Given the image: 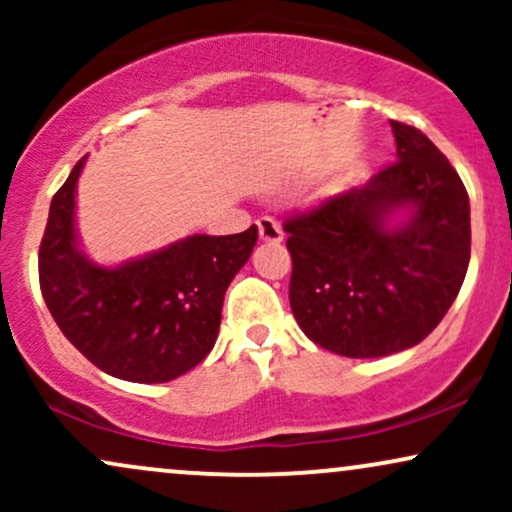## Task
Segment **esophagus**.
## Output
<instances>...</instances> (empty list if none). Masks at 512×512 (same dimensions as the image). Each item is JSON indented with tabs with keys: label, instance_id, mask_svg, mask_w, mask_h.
I'll return each instance as SVG.
<instances>
[{
	"label": "esophagus",
	"instance_id": "obj_1",
	"mask_svg": "<svg viewBox=\"0 0 512 512\" xmlns=\"http://www.w3.org/2000/svg\"><path fill=\"white\" fill-rule=\"evenodd\" d=\"M257 231H260V240H264V243H281L284 240V231H281L279 221L272 219V216L257 219Z\"/></svg>",
	"mask_w": 512,
	"mask_h": 512
}]
</instances>
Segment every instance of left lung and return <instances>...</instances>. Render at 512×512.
Listing matches in <instances>:
<instances>
[{"instance_id": "8db88e82", "label": "left lung", "mask_w": 512, "mask_h": 512, "mask_svg": "<svg viewBox=\"0 0 512 512\" xmlns=\"http://www.w3.org/2000/svg\"><path fill=\"white\" fill-rule=\"evenodd\" d=\"M390 125L392 166L284 223L293 317L305 337L349 358L424 342L460 293L472 250L457 170L424 132ZM399 210L405 219L392 224Z\"/></svg>"}]
</instances>
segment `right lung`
Returning <instances> with one entry per match:
<instances>
[{
	"mask_svg": "<svg viewBox=\"0 0 512 512\" xmlns=\"http://www.w3.org/2000/svg\"><path fill=\"white\" fill-rule=\"evenodd\" d=\"M76 163L52 197L38 255L40 291L64 337L93 366L129 383H168L216 344L223 296L250 260L257 226L236 236H190L117 267L81 252Z\"/></svg>",
	"mask_w": 512,
	"mask_h": 512,
	"instance_id": "obj_1",
	"label": "right lung"
}]
</instances>
